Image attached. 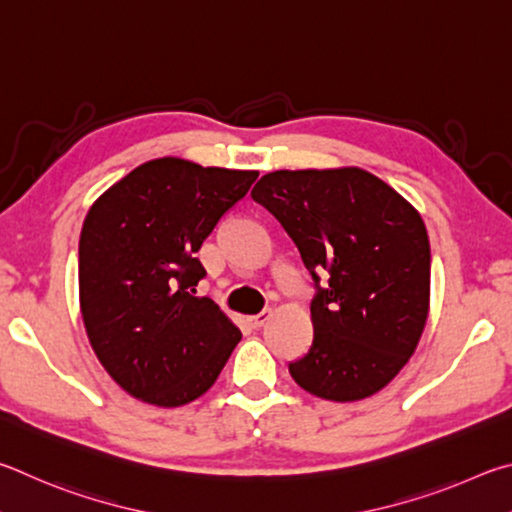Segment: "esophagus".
I'll return each instance as SVG.
<instances>
[{
    "mask_svg": "<svg viewBox=\"0 0 512 512\" xmlns=\"http://www.w3.org/2000/svg\"><path fill=\"white\" fill-rule=\"evenodd\" d=\"M270 319H272V312H270V310H263V312H258V315L249 317V326H251V328H261V326H265Z\"/></svg>",
    "mask_w": 512,
    "mask_h": 512,
    "instance_id": "esophagus-1",
    "label": "esophagus"
}]
</instances>
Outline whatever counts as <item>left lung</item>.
<instances>
[{
	"label": "left lung",
	"mask_w": 512,
	"mask_h": 512,
	"mask_svg": "<svg viewBox=\"0 0 512 512\" xmlns=\"http://www.w3.org/2000/svg\"><path fill=\"white\" fill-rule=\"evenodd\" d=\"M251 197L283 224L315 281V337L290 362L294 382L335 402L387 387L414 355L429 312L432 256L420 213L355 166L274 170Z\"/></svg>",
	"instance_id": "1"
}]
</instances>
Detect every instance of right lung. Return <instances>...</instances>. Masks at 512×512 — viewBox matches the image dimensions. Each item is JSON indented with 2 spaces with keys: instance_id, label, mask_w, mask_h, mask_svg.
<instances>
[{
  "instance_id": "1",
  "label": "right lung",
  "mask_w": 512,
  "mask_h": 512,
  "mask_svg": "<svg viewBox=\"0 0 512 512\" xmlns=\"http://www.w3.org/2000/svg\"><path fill=\"white\" fill-rule=\"evenodd\" d=\"M256 170L177 157L134 168L98 197L78 242L80 312L98 362L132 398L182 407L213 387L240 330L195 297V254Z\"/></svg>"
}]
</instances>
